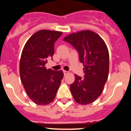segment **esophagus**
<instances>
[{
	"mask_svg": "<svg viewBox=\"0 0 131 131\" xmlns=\"http://www.w3.org/2000/svg\"><path fill=\"white\" fill-rule=\"evenodd\" d=\"M69 73V72L67 71H63V74H64V75H68V74Z\"/></svg>",
	"mask_w": 131,
	"mask_h": 131,
	"instance_id": "34e87169",
	"label": "esophagus"
}]
</instances>
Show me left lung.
<instances>
[{
    "label": "left lung",
    "mask_w": 131,
    "mask_h": 131,
    "mask_svg": "<svg viewBox=\"0 0 131 131\" xmlns=\"http://www.w3.org/2000/svg\"><path fill=\"white\" fill-rule=\"evenodd\" d=\"M63 40L78 50L83 64L84 78L75 75L70 85L74 100L81 105L94 102L101 95L109 75L110 57L104 40L91 30L77 31L66 36Z\"/></svg>",
    "instance_id": "obj_1"
}]
</instances>
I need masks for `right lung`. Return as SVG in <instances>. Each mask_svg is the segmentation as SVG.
I'll list each match as a JSON object with an SVG mask.
<instances>
[{"label": "right lung", "instance_id": "obj_1", "mask_svg": "<svg viewBox=\"0 0 131 131\" xmlns=\"http://www.w3.org/2000/svg\"><path fill=\"white\" fill-rule=\"evenodd\" d=\"M58 31L42 29L35 33L23 48L19 75L27 94L35 104L52 102L63 77L62 70L47 69L45 64L54 53V42L62 35Z\"/></svg>", "mask_w": 131, "mask_h": 131}]
</instances>
